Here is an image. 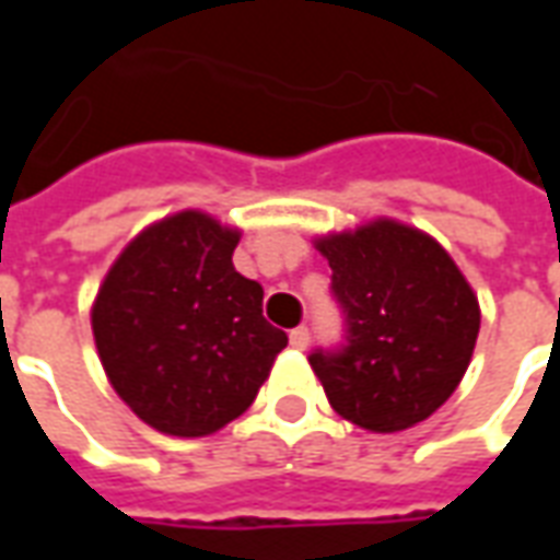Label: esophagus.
Here are the masks:
<instances>
[{"mask_svg":"<svg viewBox=\"0 0 560 560\" xmlns=\"http://www.w3.org/2000/svg\"><path fill=\"white\" fill-rule=\"evenodd\" d=\"M291 345L296 348V351H305V348H308V329L305 327L291 329Z\"/></svg>","mask_w":560,"mask_h":560,"instance_id":"obj_1","label":"esophagus"}]
</instances>
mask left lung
I'll use <instances>...</instances> for the list:
<instances>
[{"label": "left lung", "mask_w": 560, "mask_h": 560, "mask_svg": "<svg viewBox=\"0 0 560 560\" xmlns=\"http://www.w3.org/2000/svg\"><path fill=\"white\" fill-rule=\"evenodd\" d=\"M348 315V348L312 353L332 411L369 432L429 420L468 372L480 303L434 236L396 219L315 236Z\"/></svg>", "instance_id": "left-lung-1"}]
</instances>
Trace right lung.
<instances>
[{
	"label": "right lung",
	"instance_id": "obj_1",
	"mask_svg": "<svg viewBox=\"0 0 560 560\" xmlns=\"http://www.w3.org/2000/svg\"><path fill=\"white\" fill-rule=\"evenodd\" d=\"M243 231L183 209L119 252L92 303L104 375L140 420L207 438L248 411L288 336L264 317V288L233 267Z\"/></svg>",
	"mask_w": 560,
	"mask_h": 560
}]
</instances>
